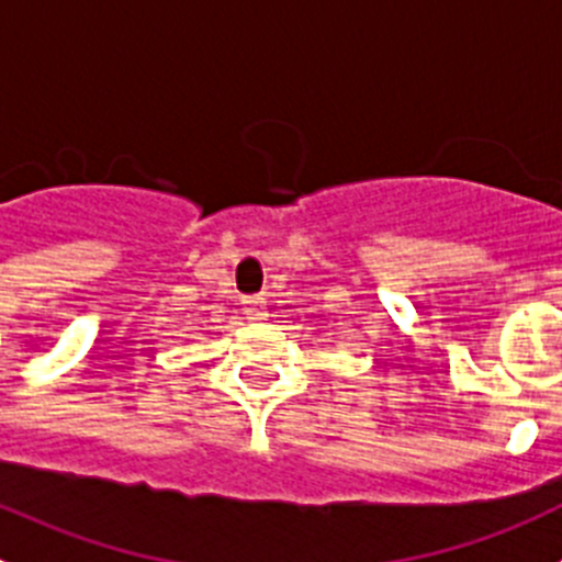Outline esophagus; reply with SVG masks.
Returning a JSON list of instances; mask_svg holds the SVG:
<instances>
[{"label":"esophagus","instance_id":"34e87169","mask_svg":"<svg viewBox=\"0 0 562 562\" xmlns=\"http://www.w3.org/2000/svg\"><path fill=\"white\" fill-rule=\"evenodd\" d=\"M244 307L249 318L266 316V300H262V296H244Z\"/></svg>","mask_w":562,"mask_h":562}]
</instances>
